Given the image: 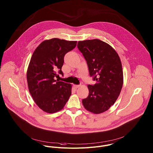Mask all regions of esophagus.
<instances>
[{
	"label": "esophagus",
	"instance_id": "34e87169",
	"mask_svg": "<svg viewBox=\"0 0 153 153\" xmlns=\"http://www.w3.org/2000/svg\"><path fill=\"white\" fill-rule=\"evenodd\" d=\"M81 86V85H74V87L75 88V89H77L78 88H79Z\"/></svg>",
	"mask_w": 153,
	"mask_h": 153
}]
</instances>
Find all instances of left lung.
<instances>
[{"label":"left lung","mask_w":153,"mask_h":153,"mask_svg":"<svg viewBox=\"0 0 153 153\" xmlns=\"http://www.w3.org/2000/svg\"><path fill=\"white\" fill-rule=\"evenodd\" d=\"M77 46L86 60L90 75L96 81L94 85H88L89 93L82 100L83 107L95 114L105 112L115 102L122 89L120 58L112 46L97 39L79 41Z\"/></svg>","instance_id":"obj_1"}]
</instances>
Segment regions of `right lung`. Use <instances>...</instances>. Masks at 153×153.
Segmentation results:
<instances>
[{
	"label": "right lung",
	"instance_id": "right-lung-1",
	"mask_svg": "<svg viewBox=\"0 0 153 153\" xmlns=\"http://www.w3.org/2000/svg\"><path fill=\"white\" fill-rule=\"evenodd\" d=\"M77 41L52 38L43 41L34 51L27 72L29 92L36 104L47 113L61 110L71 95L72 85L55 79L59 76L64 57Z\"/></svg>",
	"mask_w": 153,
	"mask_h": 153
}]
</instances>
